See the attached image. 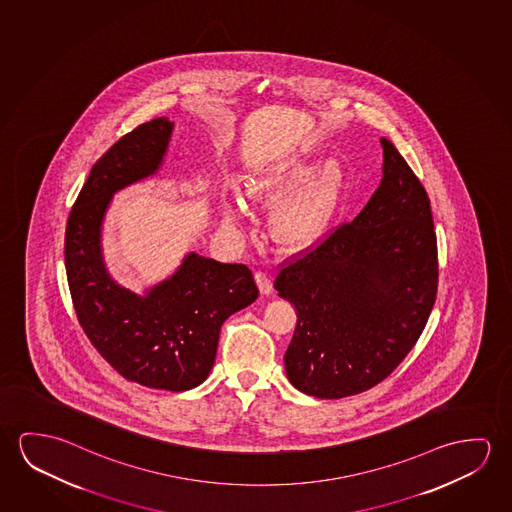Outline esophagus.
I'll list each match as a JSON object with an SVG mask.
<instances>
[{
  "label": "esophagus",
  "mask_w": 512,
  "mask_h": 512,
  "mask_svg": "<svg viewBox=\"0 0 512 512\" xmlns=\"http://www.w3.org/2000/svg\"><path fill=\"white\" fill-rule=\"evenodd\" d=\"M255 282L259 285L260 294H269L271 289H273V284H271V276L268 273H255Z\"/></svg>",
  "instance_id": "obj_1"
}]
</instances>
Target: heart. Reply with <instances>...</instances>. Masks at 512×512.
Segmentation results:
<instances>
[{
    "label": "heart",
    "instance_id": "obj_1",
    "mask_svg": "<svg viewBox=\"0 0 512 512\" xmlns=\"http://www.w3.org/2000/svg\"><path fill=\"white\" fill-rule=\"evenodd\" d=\"M346 189V168L339 159L291 156L255 166L244 175L243 193L255 205L279 202L269 218L271 234L294 248L314 244L339 213ZM230 211L244 213L241 198Z\"/></svg>",
    "mask_w": 512,
    "mask_h": 512
}]
</instances>
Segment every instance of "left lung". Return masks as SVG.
Segmentation results:
<instances>
[{
    "label": "left lung",
    "instance_id": "obj_1",
    "mask_svg": "<svg viewBox=\"0 0 512 512\" xmlns=\"http://www.w3.org/2000/svg\"><path fill=\"white\" fill-rule=\"evenodd\" d=\"M381 147L383 177L362 213L275 280L298 315L287 378L319 399L362 394L390 376L436 301L431 202L394 143L381 138Z\"/></svg>",
    "mask_w": 512,
    "mask_h": 512
}]
</instances>
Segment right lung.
<instances>
[{
	"label": "right lung",
	"instance_id": "obj_1",
	"mask_svg": "<svg viewBox=\"0 0 512 512\" xmlns=\"http://www.w3.org/2000/svg\"><path fill=\"white\" fill-rule=\"evenodd\" d=\"M173 122L154 118L122 136L79 191L65 230V269L79 324L118 374L138 385L184 392L213 369L221 324L259 296L250 269L189 252L143 292L111 276L103 223L115 193L158 175Z\"/></svg>",
	"mask_w": 512,
	"mask_h": 512
}]
</instances>
